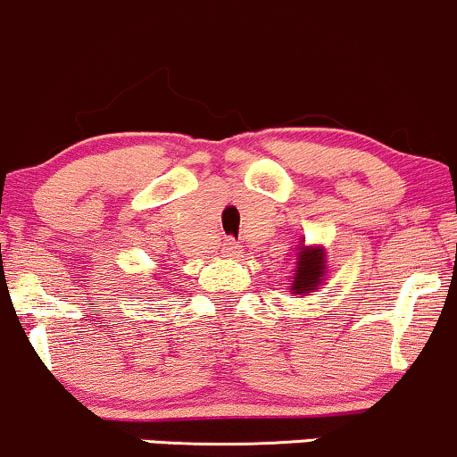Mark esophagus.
Masks as SVG:
<instances>
[{"instance_id": "1", "label": "esophagus", "mask_w": 457, "mask_h": 457, "mask_svg": "<svg viewBox=\"0 0 457 457\" xmlns=\"http://www.w3.org/2000/svg\"><path fill=\"white\" fill-rule=\"evenodd\" d=\"M223 253L225 255H238V245H237V240H232V238H228L223 243Z\"/></svg>"}]
</instances>
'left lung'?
I'll return each instance as SVG.
<instances>
[{
  "label": "left lung",
  "instance_id": "obj_1",
  "mask_svg": "<svg viewBox=\"0 0 457 457\" xmlns=\"http://www.w3.org/2000/svg\"><path fill=\"white\" fill-rule=\"evenodd\" d=\"M323 249L314 247V249H305L302 247V252L297 253V273H295L293 279V290L295 295H303V293H312L314 288L320 284L323 279Z\"/></svg>",
  "mask_w": 457,
  "mask_h": 457
}]
</instances>
